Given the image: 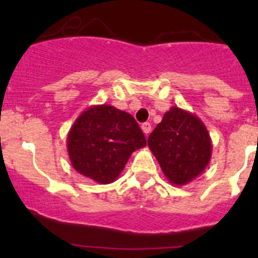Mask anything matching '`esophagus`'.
<instances>
[{
  "label": "esophagus",
  "mask_w": 258,
  "mask_h": 258,
  "mask_svg": "<svg viewBox=\"0 0 258 258\" xmlns=\"http://www.w3.org/2000/svg\"><path fill=\"white\" fill-rule=\"evenodd\" d=\"M141 127H142V132L145 133V136H149L151 133V124L150 122H143Z\"/></svg>",
  "instance_id": "obj_1"
}]
</instances>
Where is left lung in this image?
<instances>
[{
	"label": "left lung",
	"mask_w": 258,
	"mask_h": 258,
	"mask_svg": "<svg viewBox=\"0 0 258 258\" xmlns=\"http://www.w3.org/2000/svg\"><path fill=\"white\" fill-rule=\"evenodd\" d=\"M147 142L172 184L183 186L194 181L211 161L212 141L206 125L179 107L165 112Z\"/></svg>",
	"instance_id": "left-lung-1"
}]
</instances>
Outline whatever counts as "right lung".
<instances>
[{
  "label": "right lung",
  "mask_w": 258,
  "mask_h": 258,
  "mask_svg": "<svg viewBox=\"0 0 258 258\" xmlns=\"http://www.w3.org/2000/svg\"><path fill=\"white\" fill-rule=\"evenodd\" d=\"M146 143L133 116L108 104L86 108L67 136L72 166L101 184L116 181L131 155Z\"/></svg>",
  "instance_id": "add662e5"
}]
</instances>
